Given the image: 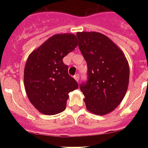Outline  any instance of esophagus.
I'll use <instances>...</instances> for the list:
<instances>
[{"label": "esophagus", "instance_id": "1", "mask_svg": "<svg viewBox=\"0 0 148 148\" xmlns=\"http://www.w3.org/2000/svg\"><path fill=\"white\" fill-rule=\"evenodd\" d=\"M74 79H75V80H76V81H77V82H78L79 79H80V76H79V74H77L76 75H74Z\"/></svg>", "mask_w": 148, "mask_h": 148}]
</instances>
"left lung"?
<instances>
[{
  "mask_svg": "<svg viewBox=\"0 0 148 148\" xmlns=\"http://www.w3.org/2000/svg\"><path fill=\"white\" fill-rule=\"evenodd\" d=\"M78 47L88 65V80L80 89L89 111L103 115L114 110L126 94L128 62L108 37L98 32H77Z\"/></svg>",
  "mask_w": 148,
  "mask_h": 148,
  "instance_id": "left-lung-1",
  "label": "left lung"
}]
</instances>
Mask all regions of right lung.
Wrapping results in <instances>:
<instances>
[{"instance_id": "1", "label": "right lung", "mask_w": 148, "mask_h": 148, "mask_svg": "<svg viewBox=\"0 0 148 148\" xmlns=\"http://www.w3.org/2000/svg\"><path fill=\"white\" fill-rule=\"evenodd\" d=\"M76 36L61 34L52 36L29 55L24 73V88L29 100L42 114L64 111L71 91L78 84L68 74L63 58L77 46Z\"/></svg>"}]
</instances>
